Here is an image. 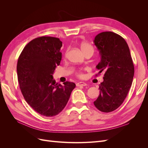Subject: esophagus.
Wrapping results in <instances>:
<instances>
[{"label":"esophagus","mask_w":148,"mask_h":148,"mask_svg":"<svg viewBox=\"0 0 148 148\" xmlns=\"http://www.w3.org/2000/svg\"><path fill=\"white\" fill-rule=\"evenodd\" d=\"M76 85H77V86H87V84L84 82H79V83H77Z\"/></svg>","instance_id":"obj_1"}]
</instances>
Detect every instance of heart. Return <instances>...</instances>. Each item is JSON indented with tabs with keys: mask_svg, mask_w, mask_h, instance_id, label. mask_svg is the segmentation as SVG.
<instances>
[{
	"mask_svg": "<svg viewBox=\"0 0 148 148\" xmlns=\"http://www.w3.org/2000/svg\"><path fill=\"white\" fill-rule=\"evenodd\" d=\"M80 49H81V50L83 52V53H84V52H86L88 50H90V49H92L93 50V49L91 47V46H90L89 44H88L86 42H82L81 44H80ZM77 76L80 78H83L84 77V74L80 71L77 72Z\"/></svg>",
	"mask_w": 148,
	"mask_h": 148,
	"instance_id": "obj_1",
	"label": "heart"
}]
</instances>
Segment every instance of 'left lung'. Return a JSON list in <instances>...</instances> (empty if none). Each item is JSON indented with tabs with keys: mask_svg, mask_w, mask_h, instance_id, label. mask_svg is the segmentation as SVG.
I'll return each instance as SVG.
<instances>
[{
	"mask_svg": "<svg viewBox=\"0 0 148 148\" xmlns=\"http://www.w3.org/2000/svg\"><path fill=\"white\" fill-rule=\"evenodd\" d=\"M94 43L101 56L96 68L99 73L105 71L104 81L99 85V95L94 104L103 112H110L126 98L135 68L128 44L120 35L111 31L102 32L95 37Z\"/></svg>",
	"mask_w": 148,
	"mask_h": 148,
	"instance_id": "left-lung-1",
	"label": "left lung"
}]
</instances>
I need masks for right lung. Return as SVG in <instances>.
I'll list each match as a JSON object with an SVG mask.
<instances>
[{
    "label": "right lung",
    "instance_id": "add662e5",
    "mask_svg": "<svg viewBox=\"0 0 148 148\" xmlns=\"http://www.w3.org/2000/svg\"><path fill=\"white\" fill-rule=\"evenodd\" d=\"M62 42L59 38L41 36L31 41L22 51L17 62L20 88L25 101L39 114L53 117L64 109L76 85H63L53 79L62 59Z\"/></svg>",
    "mask_w": 148,
    "mask_h": 148
}]
</instances>
